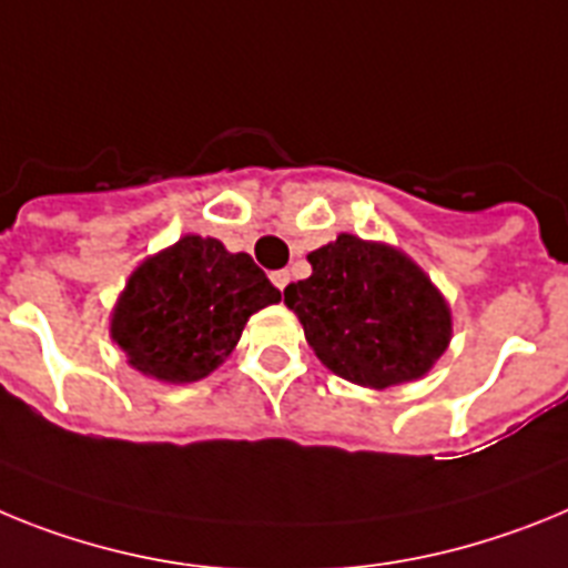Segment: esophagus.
<instances>
[{"mask_svg":"<svg viewBox=\"0 0 568 568\" xmlns=\"http://www.w3.org/2000/svg\"><path fill=\"white\" fill-rule=\"evenodd\" d=\"M288 280H291V274H288V271H274V274H271V283L277 285L280 291H283L285 285H288Z\"/></svg>","mask_w":568,"mask_h":568,"instance_id":"obj_1","label":"esophagus"}]
</instances>
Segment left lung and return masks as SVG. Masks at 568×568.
Returning a JSON list of instances; mask_svg holds the SVG:
<instances>
[{"label":"left lung","mask_w":568,"mask_h":568,"mask_svg":"<svg viewBox=\"0 0 568 568\" xmlns=\"http://www.w3.org/2000/svg\"><path fill=\"white\" fill-rule=\"evenodd\" d=\"M312 277L291 283L297 314L325 368L366 388L420 379L452 339L443 294L403 251L339 234L308 254Z\"/></svg>","instance_id":"left-lung-1"}]
</instances>
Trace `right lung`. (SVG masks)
Instances as JSON below:
<instances>
[{"label": "right lung", "mask_w": 568, "mask_h": 568, "mask_svg": "<svg viewBox=\"0 0 568 568\" xmlns=\"http://www.w3.org/2000/svg\"><path fill=\"white\" fill-rule=\"evenodd\" d=\"M280 297L248 254L189 234L128 277L111 314V337L145 377L194 383L223 366L251 314Z\"/></svg>", "instance_id": "right-lung-1"}]
</instances>
